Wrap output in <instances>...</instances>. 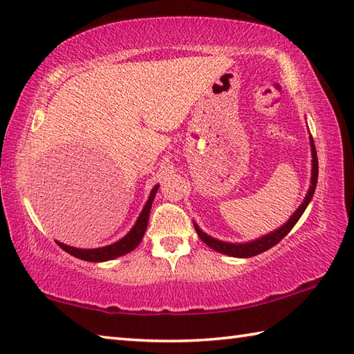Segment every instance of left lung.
I'll return each instance as SVG.
<instances>
[{
  "label": "left lung",
  "mask_w": 354,
  "mask_h": 354,
  "mask_svg": "<svg viewBox=\"0 0 354 354\" xmlns=\"http://www.w3.org/2000/svg\"><path fill=\"white\" fill-rule=\"evenodd\" d=\"M310 145H311V156H313L311 185H310V189H308V194L305 195L304 201H301V204L299 205L297 210H295L294 214L289 216V220L283 224V226H280L279 229L272 230V232L263 235V236H260V239L252 240V241L227 243V241L216 240V239H214V236H210L205 232H203V230L199 229L198 224L194 221V226H195L196 234L199 235V239H201L205 244H207L209 248L216 250V252L229 255V257H236V259H249V257L259 255L261 252H265V250L271 249L272 246H275V244H277L279 241L283 240L285 236L289 234V230H291L295 226V223L300 220V216L304 215V212L308 207V204L311 203V198H313L314 190H316V185H317V175H319L317 151H316V145H314V140H313L311 136H310Z\"/></svg>",
  "instance_id": "left-lung-1"
}]
</instances>
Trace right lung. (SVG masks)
Returning a JSON list of instances; mask_svg holds the SVG:
<instances>
[{"label":"right lung","mask_w":354,"mask_h":354,"mask_svg":"<svg viewBox=\"0 0 354 354\" xmlns=\"http://www.w3.org/2000/svg\"><path fill=\"white\" fill-rule=\"evenodd\" d=\"M159 189V185L156 184L155 187L151 189L150 196L147 199V203L144 205L142 212L138 216L136 223L131 227L130 232H128L125 236H122L120 240H118L113 244H108V246L104 248H95V249H80V248H74V246H68V244H63L60 241H55L59 246L66 250L68 254L74 255L75 259L85 260V261H93V263H99V261H108V260H114L118 257L125 255L128 252H131L133 249L138 248V244L140 240L144 239V234L147 230V226H149V215H150V209L153 204V199H155L156 192Z\"/></svg>","instance_id":"right-lung-1"}]
</instances>
